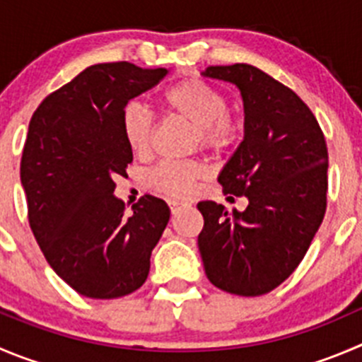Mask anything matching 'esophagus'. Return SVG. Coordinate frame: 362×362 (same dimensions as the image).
<instances>
[{"instance_id":"obj_1","label":"esophagus","mask_w":362,"mask_h":362,"mask_svg":"<svg viewBox=\"0 0 362 362\" xmlns=\"http://www.w3.org/2000/svg\"><path fill=\"white\" fill-rule=\"evenodd\" d=\"M168 206H170L172 215H175V213H177L179 209L183 208V206H187V204H185V202H181V201H168Z\"/></svg>"}]
</instances>
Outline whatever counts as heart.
<instances>
[{"label": "heart", "instance_id": "obj_1", "mask_svg": "<svg viewBox=\"0 0 362 362\" xmlns=\"http://www.w3.org/2000/svg\"><path fill=\"white\" fill-rule=\"evenodd\" d=\"M161 106L170 115L185 119L195 127V146L213 154L235 149L243 135V124L229 110V99L220 88L201 78H185L165 88L160 95ZM127 149L136 158L151 153L154 122L151 113L140 105H127L120 119ZM208 165L202 160L161 161L146 175L149 190L179 201L194 192L197 181L206 177Z\"/></svg>", "mask_w": 362, "mask_h": 362}]
</instances>
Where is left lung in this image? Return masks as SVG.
I'll list each match as a JSON object with an SVG mask.
<instances>
[{
    "mask_svg": "<svg viewBox=\"0 0 362 362\" xmlns=\"http://www.w3.org/2000/svg\"><path fill=\"white\" fill-rule=\"evenodd\" d=\"M204 74L242 92L245 139L218 183L226 194L249 199V206L229 213L213 201L199 202V250L213 286L259 297L293 274L325 216V136L309 106L261 69L209 65Z\"/></svg>",
    "mask_w": 362,
    "mask_h": 362,
    "instance_id": "obj_1",
    "label": "left lung"
}]
</instances>
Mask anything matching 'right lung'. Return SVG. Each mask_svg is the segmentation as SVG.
<instances>
[{
    "mask_svg": "<svg viewBox=\"0 0 362 362\" xmlns=\"http://www.w3.org/2000/svg\"><path fill=\"white\" fill-rule=\"evenodd\" d=\"M167 69L98 64L51 92L32 115L21 158L28 222L54 272L90 298H119L149 275L151 252L170 218L144 195L132 213L113 197L133 161L122 136L127 101L160 83Z\"/></svg>",
    "mask_w": 362,
    "mask_h": 362,
    "instance_id": "add662e5",
    "label": "right lung"
}]
</instances>
